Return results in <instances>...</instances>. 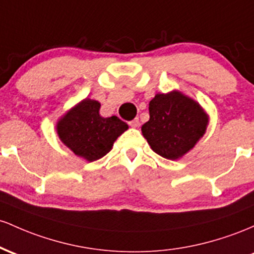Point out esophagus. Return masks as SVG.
<instances>
[{"label": "esophagus", "instance_id": "esophagus-1", "mask_svg": "<svg viewBox=\"0 0 254 254\" xmlns=\"http://www.w3.org/2000/svg\"><path fill=\"white\" fill-rule=\"evenodd\" d=\"M128 125H129L130 127H133V128H136L139 126V119L138 118H135L134 120H132V121H129L128 122Z\"/></svg>", "mask_w": 254, "mask_h": 254}]
</instances>
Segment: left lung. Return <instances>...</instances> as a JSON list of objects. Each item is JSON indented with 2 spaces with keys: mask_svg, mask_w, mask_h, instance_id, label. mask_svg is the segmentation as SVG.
I'll list each match as a JSON object with an SVG mask.
<instances>
[{
  "mask_svg": "<svg viewBox=\"0 0 254 254\" xmlns=\"http://www.w3.org/2000/svg\"><path fill=\"white\" fill-rule=\"evenodd\" d=\"M149 113L142 135L151 149L167 159H178L189 152L206 129L207 116L200 105L178 91L156 95Z\"/></svg>",
  "mask_w": 254,
  "mask_h": 254,
  "instance_id": "left-lung-1",
  "label": "left lung"
}]
</instances>
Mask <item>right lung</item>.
<instances>
[{"mask_svg": "<svg viewBox=\"0 0 254 254\" xmlns=\"http://www.w3.org/2000/svg\"><path fill=\"white\" fill-rule=\"evenodd\" d=\"M101 104L92 99H84L69 110L58 124L60 139L75 153L93 162L107 155L114 141L128 128L118 116L102 118Z\"/></svg>", "mask_w": 254, "mask_h": 254, "instance_id": "add662e5", "label": "right lung"}]
</instances>
